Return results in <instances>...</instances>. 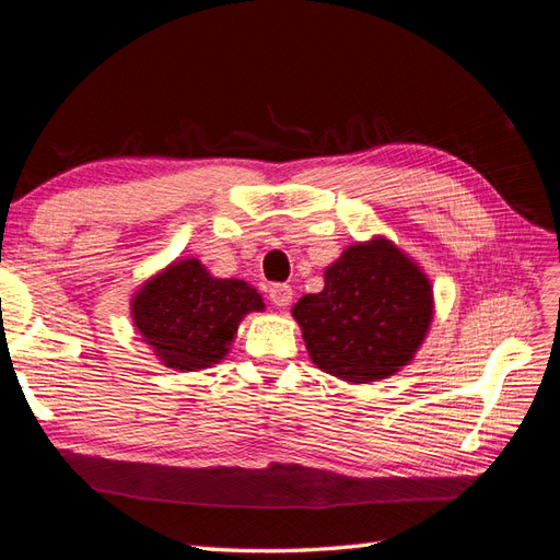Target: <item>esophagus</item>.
<instances>
[{"mask_svg":"<svg viewBox=\"0 0 560 560\" xmlns=\"http://www.w3.org/2000/svg\"><path fill=\"white\" fill-rule=\"evenodd\" d=\"M269 300L275 302L277 307H289L293 302V289L289 283H275L269 289Z\"/></svg>","mask_w":560,"mask_h":560,"instance_id":"esophagus-1","label":"esophagus"}]
</instances>
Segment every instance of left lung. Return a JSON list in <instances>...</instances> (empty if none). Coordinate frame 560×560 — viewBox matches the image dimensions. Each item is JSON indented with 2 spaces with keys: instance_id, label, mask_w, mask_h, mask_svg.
<instances>
[{
  "instance_id": "1",
  "label": "left lung",
  "mask_w": 560,
  "mask_h": 560,
  "mask_svg": "<svg viewBox=\"0 0 560 560\" xmlns=\"http://www.w3.org/2000/svg\"><path fill=\"white\" fill-rule=\"evenodd\" d=\"M324 291L293 307L310 359L328 375L369 385L410 363L434 318L424 271L387 238L349 246L324 271Z\"/></svg>"
}]
</instances>
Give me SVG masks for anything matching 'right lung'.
<instances>
[{
  "mask_svg": "<svg viewBox=\"0 0 560 560\" xmlns=\"http://www.w3.org/2000/svg\"><path fill=\"white\" fill-rule=\"evenodd\" d=\"M265 310L260 293L238 279H215L197 258L168 265L133 295L142 340L175 371H201L225 359L238 324Z\"/></svg>",
  "mask_w": 560,
  "mask_h": 560,
  "instance_id": "add662e5",
  "label": "right lung"
}]
</instances>
